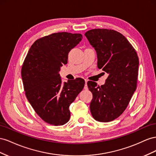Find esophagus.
<instances>
[{
  "label": "esophagus",
  "instance_id": "esophagus-1",
  "mask_svg": "<svg viewBox=\"0 0 156 156\" xmlns=\"http://www.w3.org/2000/svg\"><path fill=\"white\" fill-rule=\"evenodd\" d=\"M87 80H85V86H84V90H87V89H88L87 85Z\"/></svg>",
  "mask_w": 156,
  "mask_h": 156
}]
</instances>
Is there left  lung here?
<instances>
[{"label":"left lung","mask_w":156,"mask_h":156,"mask_svg":"<svg viewBox=\"0 0 156 156\" xmlns=\"http://www.w3.org/2000/svg\"><path fill=\"white\" fill-rule=\"evenodd\" d=\"M85 36L97 52L98 68L109 74L101 86L87 82L93 94L91 113L98 122H111L124 112L136 90L139 57L130 42L118 31L95 29L87 31Z\"/></svg>","instance_id":"left-lung-1"}]
</instances>
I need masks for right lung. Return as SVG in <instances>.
<instances>
[{
  "instance_id": "right-lung-1",
  "label": "right lung",
  "mask_w": 156,
  "mask_h": 156,
  "mask_svg": "<svg viewBox=\"0 0 156 156\" xmlns=\"http://www.w3.org/2000/svg\"><path fill=\"white\" fill-rule=\"evenodd\" d=\"M81 34L53 33L35 41L21 69L25 95L44 122L62 126L69 122V106L83 88L80 78L62 83L59 72L69 51L82 41Z\"/></svg>"
}]
</instances>
